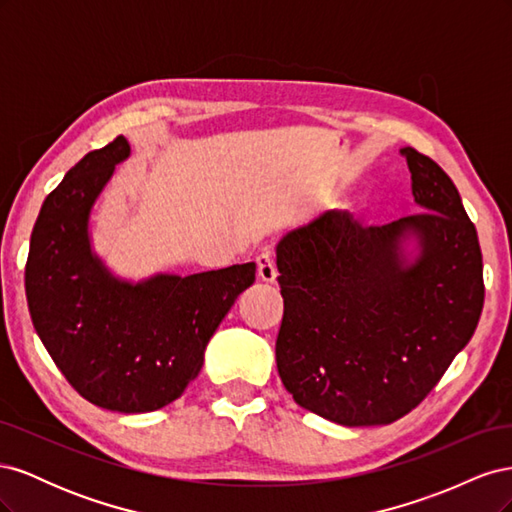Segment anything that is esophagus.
<instances>
[{
	"label": "esophagus",
	"instance_id": "obj_1",
	"mask_svg": "<svg viewBox=\"0 0 512 512\" xmlns=\"http://www.w3.org/2000/svg\"><path fill=\"white\" fill-rule=\"evenodd\" d=\"M256 265H258V280L265 282V284H273L275 277H277V269H275L273 258L271 256H258Z\"/></svg>",
	"mask_w": 512,
	"mask_h": 512
}]
</instances>
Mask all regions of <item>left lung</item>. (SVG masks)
<instances>
[{
	"label": "left lung",
	"instance_id": "8db88e82",
	"mask_svg": "<svg viewBox=\"0 0 512 512\" xmlns=\"http://www.w3.org/2000/svg\"><path fill=\"white\" fill-rule=\"evenodd\" d=\"M399 153L423 213L363 228L327 211L277 243V371L301 408L346 427L414 410L483 312V254L455 183L416 149Z\"/></svg>",
	"mask_w": 512,
	"mask_h": 512
}]
</instances>
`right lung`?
Returning a JSON list of instances; mask_svg holds the SVG:
<instances>
[{
    "label": "right lung",
    "instance_id": "right-lung-1",
    "mask_svg": "<svg viewBox=\"0 0 512 512\" xmlns=\"http://www.w3.org/2000/svg\"><path fill=\"white\" fill-rule=\"evenodd\" d=\"M123 136L89 151L46 196L34 224L25 292L34 329L61 374L91 404L141 414L181 397L203 367L211 335L256 280V265L141 282L113 275L91 247L89 218Z\"/></svg>",
    "mask_w": 512,
    "mask_h": 512
}]
</instances>
